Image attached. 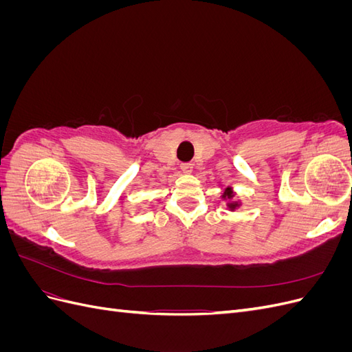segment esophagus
<instances>
[{
	"instance_id": "obj_1",
	"label": "esophagus",
	"mask_w": 352,
	"mask_h": 352,
	"mask_svg": "<svg viewBox=\"0 0 352 352\" xmlns=\"http://www.w3.org/2000/svg\"><path fill=\"white\" fill-rule=\"evenodd\" d=\"M180 168H182L184 173L190 175V173H192V170H194V164L192 163H184V164H180Z\"/></svg>"
}]
</instances>
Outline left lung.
Masks as SVG:
<instances>
[{"label":"left lung","instance_id":"obj_1","mask_svg":"<svg viewBox=\"0 0 352 352\" xmlns=\"http://www.w3.org/2000/svg\"><path fill=\"white\" fill-rule=\"evenodd\" d=\"M220 197H221L223 201H226V207H228V210H230V211L238 210V208L241 207V204H242L241 201H235V199H233V197H235V190H233L232 186H228V188L223 189Z\"/></svg>","mask_w":352,"mask_h":352}]
</instances>
